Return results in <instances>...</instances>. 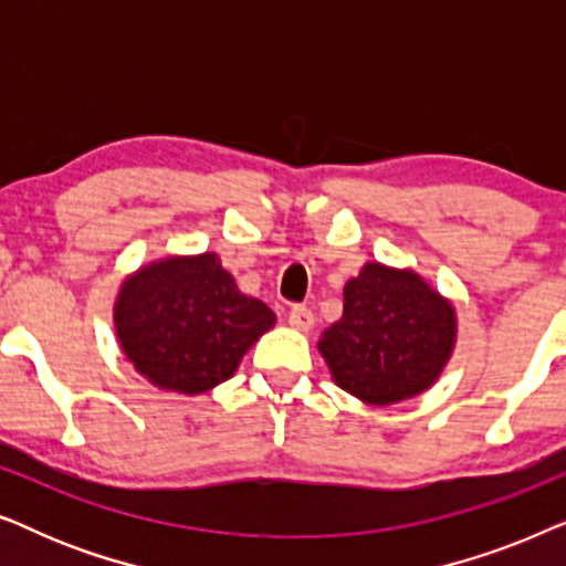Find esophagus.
I'll list each match as a JSON object with an SVG mask.
<instances>
[{
	"label": "esophagus",
	"instance_id": "esophagus-1",
	"mask_svg": "<svg viewBox=\"0 0 566 566\" xmlns=\"http://www.w3.org/2000/svg\"><path fill=\"white\" fill-rule=\"evenodd\" d=\"M289 324H291L293 329H298V332L314 329V314H312V308H306V306H293L291 312H289Z\"/></svg>",
	"mask_w": 566,
	"mask_h": 566
}]
</instances>
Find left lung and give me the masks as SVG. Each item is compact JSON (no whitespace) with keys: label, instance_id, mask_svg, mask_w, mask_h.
I'll return each mask as SVG.
<instances>
[{"label":"left lung","instance_id":"left-lung-1","mask_svg":"<svg viewBox=\"0 0 566 566\" xmlns=\"http://www.w3.org/2000/svg\"><path fill=\"white\" fill-rule=\"evenodd\" d=\"M343 296V316L316 343L339 389L374 407L428 391L455 347L451 301L415 270L381 262H366Z\"/></svg>","mask_w":566,"mask_h":566}]
</instances>
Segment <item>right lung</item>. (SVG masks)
<instances>
[{
  "label": "right lung",
  "mask_w": 566,
  "mask_h": 566,
  "mask_svg": "<svg viewBox=\"0 0 566 566\" xmlns=\"http://www.w3.org/2000/svg\"><path fill=\"white\" fill-rule=\"evenodd\" d=\"M120 350L161 391H211L275 327L260 298L237 289L216 252L169 254L123 281L113 306Z\"/></svg>",
  "instance_id": "right-lung-1"
}]
</instances>
